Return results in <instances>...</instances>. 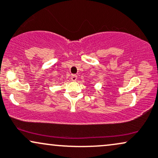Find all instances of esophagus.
<instances>
[{"instance_id": "obj_1", "label": "esophagus", "mask_w": 158, "mask_h": 158, "mask_svg": "<svg viewBox=\"0 0 158 158\" xmlns=\"http://www.w3.org/2000/svg\"><path fill=\"white\" fill-rule=\"evenodd\" d=\"M71 80L73 81H76L77 80V76L76 75V74H73V75L71 76Z\"/></svg>"}]
</instances>
